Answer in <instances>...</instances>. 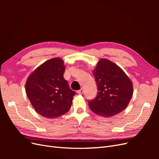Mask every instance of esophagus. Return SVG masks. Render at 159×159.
Segmentation results:
<instances>
[{
	"mask_svg": "<svg viewBox=\"0 0 159 159\" xmlns=\"http://www.w3.org/2000/svg\"><path fill=\"white\" fill-rule=\"evenodd\" d=\"M83 92H84L83 89H81L78 90V91H77V93H78V94H82Z\"/></svg>",
	"mask_w": 159,
	"mask_h": 159,
	"instance_id": "34e87169",
	"label": "esophagus"
}]
</instances>
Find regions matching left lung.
<instances>
[{
  "mask_svg": "<svg viewBox=\"0 0 159 159\" xmlns=\"http://www.w3.org/2000/svg\"><path fill=\"white\" fill-rule=\"evenodd\" d=\"M98 86V95L88 101L95 114L109 117L121 113L131 100L133 84L119 67L107 59H101L93 71Z\"/></svg>",
  "mask_w": 159,
  "mask_h": 159,
  "instance_id": "1",
  "label": "left lung"
}]
</instances>
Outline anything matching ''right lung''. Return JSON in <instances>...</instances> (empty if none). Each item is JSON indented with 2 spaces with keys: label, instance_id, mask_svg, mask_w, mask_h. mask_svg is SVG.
<instances>
[{
  "label": "right lung",
  "instance_id": "add662e5",
  "mask_svg": "<svg viewBox=\"0 0 159 159\" xmlns=\"http://www.w3.org/2000/svg\"><path fill=\"white\" fill-rule=\"evenodd\" d=\"M64 61L59 57L46 61L28 77L26 92L36 111L46 118H57L70 109L75 92L64 78Z\"/></svg>",
  "mask_w": 159,
  "mask_h": 159
}]
</instances>
